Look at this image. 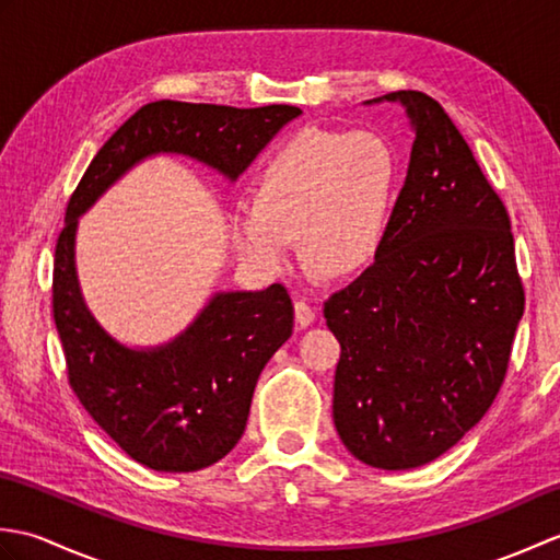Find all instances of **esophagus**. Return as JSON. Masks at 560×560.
I'll use <instances>...</instances> for the list:
<instances>
[{
    "label": "esophagus",
    "mask_w": 560,
    "mask_h": 560,
    "mask_svg": "<svg viewBox=\"0 0 560 560\" xmlns=\"http://www.w3.org/2000/svg\"><path fill=\"white\" fill-rule=\"evenodd\" d=\"M317 317V311L315 307L307 303V301H295V325H299L301 329H305L307 325H313Z\"/></svg>",
    "instance_id": "34e87169"
}]
</instances>
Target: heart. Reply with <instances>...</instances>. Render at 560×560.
Listing matches in <instances>:
<instances>
[{
    "instance_id": "obj_1",
    "label": "heart",
    "mask_w": 560,
    "mask_h": 560,
    "mask_svg": "<svg viewBox=\"0 0 560 560\" xmlns=\"http://www.w3.org/2000/svg\"><path fill=\"white\" fill-rule=\"evenodd\" d=\"M397 165L385 139L303 129L271 151L259 171L257 201L235 209V245L259 271L303 259L329 279L351 277L375 259L395 197Z\"/></svg>"
}]
</instances>
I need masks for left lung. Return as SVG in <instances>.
I'll list each match as a JSON object with an SVG mask.
<instances>
[{"label": "left lung", "mask_w": 560, "mask_h": 560, "mask_svg": "<svg viewBox=\"0 0 560 560\" xmlns=\"http://www.w3.org/2000/svg\"><path fill=\"white\" fill-rule=\"evenodd\" d=\"M407 108V180L375 261L329 295L341 343L335 425L375 469L433 462L489 411L525 313L501 197L443 105L421 91L383 98Z\"/></svg>", "instance_id": "left-lung-1"}]
</instances>
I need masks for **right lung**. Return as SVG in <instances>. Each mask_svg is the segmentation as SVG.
I'll return each instance as SVG.
<instances>
[{
  "label": "right lung",
  "instance_id": "1",
  "mask_svg": "<svg viewBox=\"0 0 560 560\" xmlns=\"http://www.w3.org/2000/svg\"><path fill=\"white\" fill-rule=\"evenodd\" d=\"M295 105L156 101L105 141L67 205L52 269V315L69 385L105 433L135 462L156 471H199L241 440L261 368L293 331L287 287L225 291L173 341L129 349L113 339L81 295L74 241L79 217L105 189L156 153H180L235 180Z\"/></svg>",
  "mask_w": 560,
  "mask_h": 560
}]
</instances>
